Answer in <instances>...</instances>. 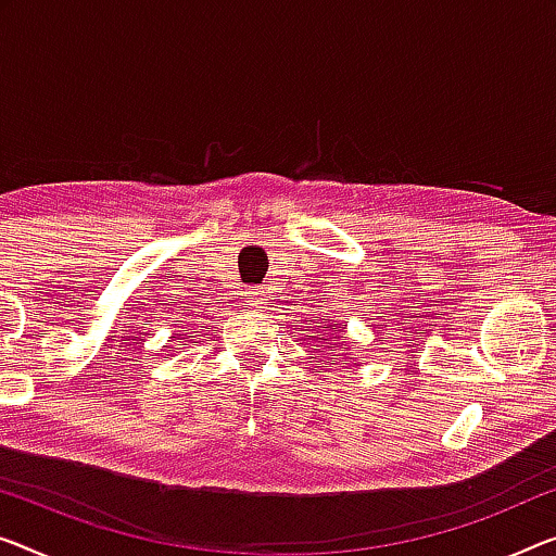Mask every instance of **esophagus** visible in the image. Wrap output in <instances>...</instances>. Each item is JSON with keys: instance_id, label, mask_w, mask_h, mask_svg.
I'll use <instances>...</instances> for the list:
<instances>
[{"instance_id": "obj_1", "label": "esophagus", "mask_w": 556, "mask_h": 556, "mask_svg": "<svg viewBox=\"0 0 556 556\" xmlns=\"http://www.w3.org/2000/svg\"><path fill=\"white\" fill-rule=\"evenodd\" d=\"M247 300H250L252 306H256V309H260V306H262V292H256V289H252V292L247 294Z\"/></svg>"}]
</instances>
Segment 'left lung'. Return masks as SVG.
<instances>
[{
	"instance_id": "1",
	"label": "left lung",
	"mask_w": 556,
	"mask_h": 556,
	"mask_svg": "<svg viewBox=\"0 0 556 556\" xmlns=\"http://www.w3.org/2000/svg\"><path fill=\"white\" fill-rule=\"evenodd\" d=\"M325 329H327V327H325ZM334 331H337V329H334Z\"/></svg>"
}]
</instances>
